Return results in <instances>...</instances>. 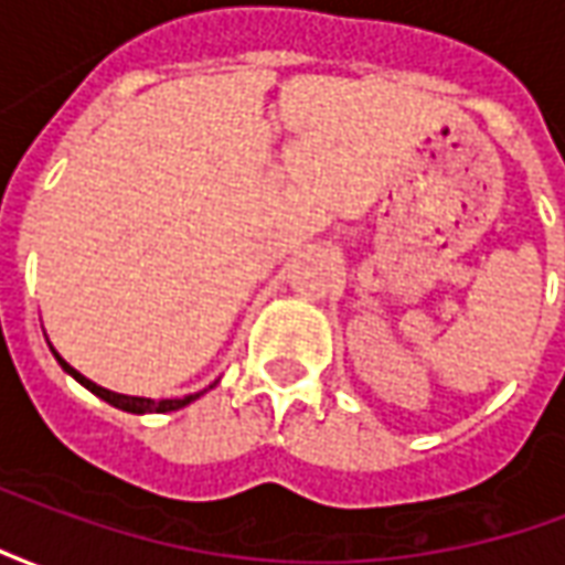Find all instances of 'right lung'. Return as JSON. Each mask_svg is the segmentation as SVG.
Returning a JSON list of instances; mask_svg holds the SVG:
<instances>
[{
    "instance_id": "add662e5",
    "label": "right lung",
    "mask_w": 565,
    "mask_h": 565,
    "mask_svg": "<svg viewBox=\"0 0 565 565\" xmlns=\"http://www.w3.org/2000/svg\"><path fill=\"white\" fill-rule=\"evenodd\" d=\"M56 363L66 369L72 379H78L84 387L90 393H96L99 399H105L108 405H115V408H120V412H129V415H148V412H157V415H162V412H178V408H184L186 403H193V399H199V393H190V396H184V399H160V403H153V399H141V396H124V393H111L105 391V387H99V384H93L90 379H84L81 372H75V369L68 366L63 356L56 354Z\"/></svg>"
}]
</instances>
